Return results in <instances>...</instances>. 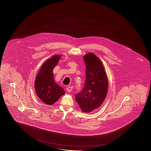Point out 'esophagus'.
Instances as JSON below:
<instances>
[{"mask_svg":"<svg viewBox=\"0 0 151 151\" xmlns=\"http://www.w3.org/2000/svg\"><path fill=\"white\" fill-rule=\"evenodd\" d=\"M73 86H69V87L66 88V91L68 92H71L73 90Z\"/></svg>","mask_w":151,"mask_h":151,"instance_id":"obj_1","label":"esophagus"}]
</instances>
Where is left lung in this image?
Segmentation results:
<instances>
[{"label": "left lung", "instance_id": "obj_1", "mask_svg": "<svg viewBox=\"0 0 151 151\" xmlns=\"http://www.w3.org/2000/svg\"><path fill=\"white\" fill-rule=\"evenodd\" d=\"M86 80L82 91L75 100L83 112H90L99 108L105 100L108 90V78L100 60L92 52L84 56Z\"/></svg>", "mask_w": 151, "mask_h": 151}]
</instances>
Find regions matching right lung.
<instances>
[{
	"label": "right lung",
	"instance_id": "add662e5",
	"mask_svg": "<svg viewBox=\"0 0 151 151\" xmlns=\"http://www.w3.org/2000/svg\"><path fill=\"white\" fill-rule=\"evenodd\" d=\"M60 57V55H54L47 60L41 66L35 80L37 95L48 105H53L65 93L63 88L55 82L52 73Z\"/></svg>",
	"mask_w": 151,
	"mask_h": 151
}]
</instances>
